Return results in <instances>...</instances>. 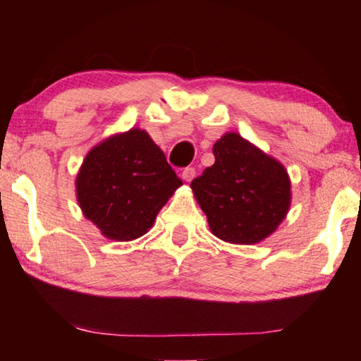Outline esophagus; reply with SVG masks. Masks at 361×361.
Instances as JSON below:
<instances>
[{"instance_id": "esophagus-1", "label": "esophagus", "mask_w": 361, "mask_h": 361, "mask_svg": "<svg viewBox=\"0 0 361 361\" xmlns=\"http://www.w3.org/2000/svg\"><path fill=\"white\" fill-rule=\"evenodd\" d=\"M195 174H197V171H195V167H185V169L184 171H182V179H184V180H187V182H189V180H192V179H194V177H195Z\"/></svg>"}]
</instances>
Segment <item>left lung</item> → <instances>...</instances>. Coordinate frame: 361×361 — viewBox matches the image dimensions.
I'll return each mask as SVG.
<instances>
[{
    "instance_id": "obj_1",
    "label": "left lung",
    "mask_w": 361,
    "mask_h": 361,
    "mask_svg": "<svg viewBox=\"0 0 361 361\" xmlns=\"http://www.w3.org/2000/svg\"><path fill=\"white\" fill-rule=\"evenodd\" d=\"M214 156V166L190 182L212 233L230 243H258L288 214V172L236 133L215 142Z\"/></svg>"
}]
</instances>
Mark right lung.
I'll list each match as a JSON object with an SVG mask.
<instances>
[{
	"instance_id": "obj_1",
	"label": "right lung",
	"mask_w": 361,
	"mask_h": 361,
	"mask_svg": "<svg viewBox=\"0 0 361 361\" xmlns=\"http://www.w3.org/2000/svg\"><path fill=\"white\" fill-rule=\"evenodd\" d=\"M182 184L146 131L133 128L88 152L77 176L80 209L106 238H140Z\"/></svg>"
}]
</instances>
